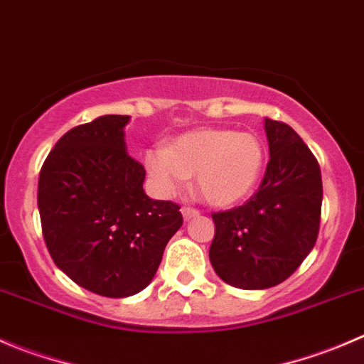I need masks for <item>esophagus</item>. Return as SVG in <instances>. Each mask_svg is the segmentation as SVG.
<instances>
[{
    "label": "esophagus",
    "instance_id": "obj_1",
    "mask_svg": "<svg viewBox=\"0 0 364 364\" xmlns=\"http://www.w3.org/2000/svg\"><path fill=\"white\" fill-rule=\"evenodd\" d=\"M181 215H183V218H185V220H192V218H196L197 215H199V211L197 210H193V208H181Z\"/></svg>",
    "mask_w": 364,
    "mask_h": 364
}]
</instances>
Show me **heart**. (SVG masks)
I'll return each mask as SVG.
<instances>
[{
    "instance_id": "b5f03b06",
    "label": "heart",
    "mask_w": 364,
    "mask_h": 364,
    "mask_svg": "<svg viewBox=\"0 0 364 364\" xmlns=\"http://www.w3.org/2000/svg\"><path fill=\"white\" fill-rule=\"evenodd\" d=\"M267 151L256 133L231 128H197L176 136L167 147L144 154V167L160 196L167 197L193 176V188L217 208L245 199L263 174Z\"/></svg>"
}]
</instances>
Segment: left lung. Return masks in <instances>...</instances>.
I'll list each match as a JSON object with an SVG mask.
<instances>
[{"label": "left lung", "mask_w": 364, "mask_h": 364, "mask_svg": "<svg viewBox=\"0 0 364 364\" xmlns=\"http://www.w3.org/2000/svg\"><path fill=\"white\" fill-rule=\"evenodd\" d=\"M268 160L257 192L243 206L213 213L210 261L224 283L264 290L294 274L315 247L322 210L320 165L284 122L264 119Z\"/></svg>", "instance_id": "8db88e82"}]
</instances>
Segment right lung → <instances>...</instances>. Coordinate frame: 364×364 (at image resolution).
<instances>
[{
    "label": "right lung",
    "mask_w": 364,
    "mask_h": 364,
    "mask_svg": "<svg viewBox=\"0 0 364 364\" xmlns=\"http://www.w3.org/2000/svg\"><path fill=\"white\" fill-rule=\"evenodd\" d=\"M129 115H103L67 132L46 158L37 204L56 267L76 284L122 299L153 281L181 228L178 204L154 200L126 151Z\"/></svg>",
    "instance_id": "right-lung-1"
}]
</instances>
